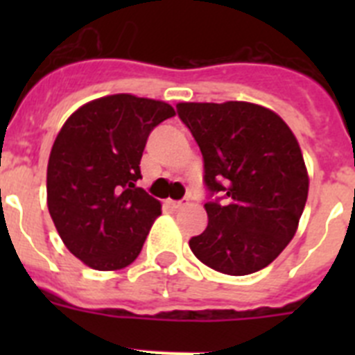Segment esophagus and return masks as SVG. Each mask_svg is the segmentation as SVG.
<instances>
[{
	"instance_id": "1",
	"label": "esophagus",
	"mask_w": 355,
	"mask_h": 355,
	"mask_svg": "<svg viewBox=\"0 0 355 355\" xmlns=\"http://www.w3.org/2000/svg\"><path fill=\"white\" fill-rule=\"evenodd\" d=\"M168 206H172L174 209H178V208H181V206H184V202L183 200H168Z\"/></svg>"
}]
</instances>
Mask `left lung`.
Masks as SVG:
<instances>
[{
    "instance_id": "obj_1",
    "label": "left lung",
    "mask_w": 355,
    "mask_h": 355,
    "mask_svg": "<svg viewBox=\"0 0 355 355\" xmlns=\"http://www.w3.org/2000/svg\"><path fill=\"white\" fill-rule=\"evenodd\" d=\"M205 162L208 227L190 238L199 261L227 275L270 265L295 236L307 200L295 135L272 110L243 101L180 103Z\"/></svg>"
}]
</instances>
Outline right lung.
<instances>
[{
	"instance_id": "1",
	"label": "right lung",
	"mask_w": 355,
	"mask_h": 355,
	"mask_svg": "<svg viewBox=\"0 0 355 355\" xmlns=\"http://www.w3.org/2000/svg\"><path fill=\"white\" fill-rule=\"evenodd\" d=\"M171 105L115 94L78 108L53 144L48 208L65 247L96 270L137 259L162 205L137 187L150 131Z\"/></svg>"
}]
</instances>
